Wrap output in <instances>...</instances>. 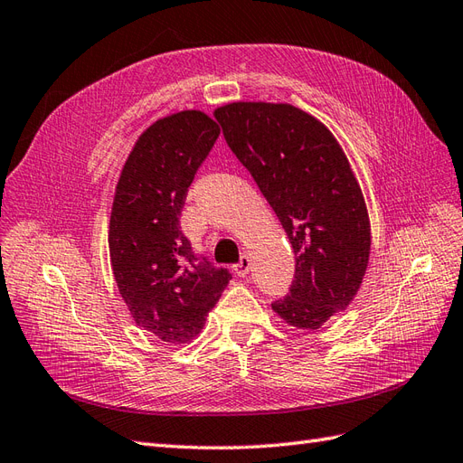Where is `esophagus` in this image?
<instances>
[{
    "instance_id": "34e87169",
    "label": "esophagus",
    "mask_w": 463,
    "mask_h": 463,
    "mask_svg": "<svg viewBox=\"0 0 463 463\" xmlns=\"http://www.w3.org/2000/svg\"><path fill=\"white\" fill-rule=\"evenodd\" d=\"M249 267H251V262H249V257L241 255L240 262H237V265H233V272L237 274V277H245V274H249Z\"/></svg>"
}]
</instances>
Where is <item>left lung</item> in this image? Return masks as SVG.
Segmentation results:
<instances>
[{
	"mask_svg": "<svg viewBox=\"0 0 463 463\" xmlns=\"http://www.w3.org/2000/svg\"><path fill=\"white\" fill-rule=\"evenodd\" d=\"M214 117L294 249L290 294L272 311L316 331L351 306L370 260V216L351 161L321 120L290 103L235 101Z\"/></svg>",
	"mask_w": 463,
	"mask_h": 463,
	"instance_id": "1",
	"label": "left lung"
}]
</instances>
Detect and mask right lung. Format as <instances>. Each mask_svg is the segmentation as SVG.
<instances>
[{"label":"right lung","mask_w":463,"mask_h":463,"mask_svg":"<svg viewBox=\"0 0 463 463\" xmlns=\"http://www.w3.org/2000/svg\"><path fill=\"white\" fill-rule=\"evenodd\" d=\"M220 127L189 109L157 118L120 169L109 220L110 267L138 327L167 345L191 343L232 274L196 260L179 216Z\"/></svg>","instance_id":"add662e5"}]
</instances>
